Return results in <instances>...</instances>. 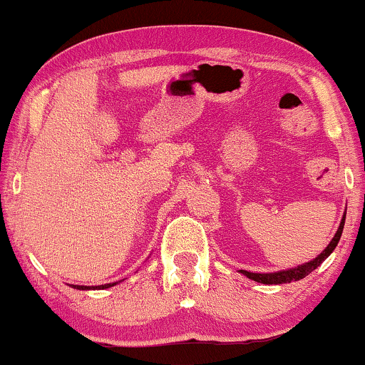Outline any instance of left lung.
Segmentation results:
<instances>
[{"instance_id": "1", "label": "left lung", "mask_w": 365, "mask_h": 365, "mask_svg": "<svg viewBox=\"0 0 365 365\" xmlns=\"http://www.w3.org/2000/svg\"><path fill=\"white\" fill-rule=\"evenodd\" d=\"M344 224H345V217L342 219V222H340L339 230H336V234L334 236V239H331L329 246L325 247V251L322 252V255L318 256V257H315V259L310 261V262H305V264L293 267V269L278 271V273L261 274V273H249V271H244V269H241V273L244 276H247L249 279H255V281H257V283H262V284H283V283H292V281L303 279V278H305V276L310 274L313 269H317V267L320 266L322 262H324L327 257L331 255V251H334L335 246L340 241V236H342Z\"/></svg>"}]
</instances>
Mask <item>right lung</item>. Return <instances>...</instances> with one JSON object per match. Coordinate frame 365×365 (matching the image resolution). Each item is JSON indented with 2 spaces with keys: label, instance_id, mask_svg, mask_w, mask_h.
<instances>
[{
  "label": "right lung",
  "instance_id": "add662e5",
  "mask_svg": "<svg viewBox=\"0 0 365 365\" xmlns=\"http://www.w3.org/2000/svg\"><path fill=\"white\" fill-rule=\"evenodd\" d=\"M116 283H113V284H101V286H96V288L98 289H104V288H109V286H114ZM73 288H77V289H89V286H79V284H72Z\"/></svg>",
  "mask_w": 365,
  "mask_h": 365
}]
</instances>
